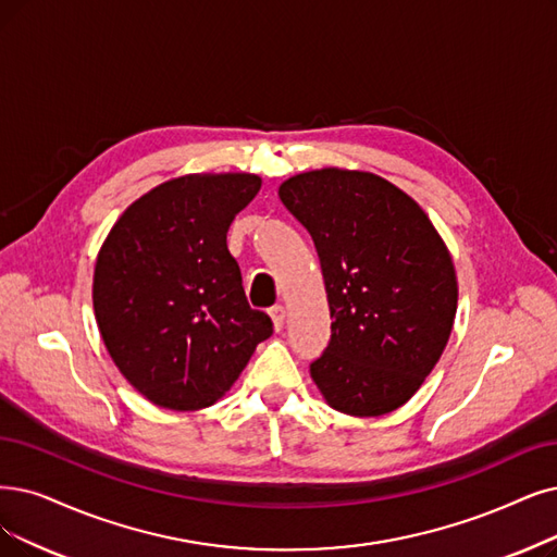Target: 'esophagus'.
I'll list each match as a JSON object with an SVG mask.
<instances>
[{
  "label": "esophagus",
  "mask_w": 557,
  "mask_h": 557,
  "mask_svg": "<svg viewBox=\"0 0 557 557\" xmlns=\"http://www.w3.org/2000/svg\"><path fill=\"white\" fill-rule=\"evenodd\" d=\"M270 318H272L274 331H281L283 324H285V308H283V306H274V308L270 310Z\"/></svg>",
  "instance_id": "34e87169"
}]
</instances>
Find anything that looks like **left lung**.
I'll return each instance as SVG.
<instances>
[{
	"mask_svg": "<svg viewBox=\"0 0 557 557\" xmlns=\"http://www.w3.org/2000/svg\"><path fill=\"white\" fill-rule=\"evenodd\" d=\"M278 196L322 264L331 343L310 376L324 403L354 418L407 405L455 324L459 287L446 242L409 194L370 171H304Z\"/></svg>",
	"mask_w": 557,
	"mask_h": 557,
	"instance_id": "8db88e82",
	"label": "left lung"
}]
</instances>
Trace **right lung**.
Wrapping results in <instances>:
<instances>
[{"label":"right lung","instance_id":"obj_1","mask_svg":"<svg viewBox=\"0 0 557 557\" xmlns=\"http://www.w3.org/2000/svg\"><path fill=\"white\" fill-rule=\"evenodd\" d=\"M260 185L256 173L173 177L127 206L102 242L96 322L111 361L152 405L212 407L272 336L226 247Z\"/></svg>","mask_w":557,"mask_h":557}]
</instances>
